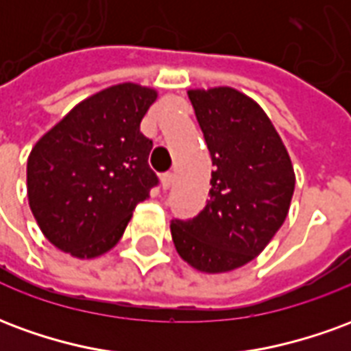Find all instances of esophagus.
Wrapping results in <instances>:
<instances>
[{
  "label": "esophagus",
  "mask_w": 351,
  "mask_h": 351,
  "mask_svg": "<svg viewBox=\"0 0 351 351\" xmlns=\"http://www.w3.org/2000/svg\"><path fill=\"white\" fill-rule=\"evenodd\" d=\"M173 184H175V173H165V175L161 176V188L163 190H169Z\"/></svg>",
  "instance_id": "1"
}]
</instances>
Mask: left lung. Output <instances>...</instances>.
Returning a JSON list of instances; mask_svg holds the SVG:
<instances>
[{"mask_svg":"<svg viewBox=\"0 0 351 351\" xmlns=\"http://www.w3.org/2000/svg\"><path fill=\"white\" fill-rule=\"evenodd\" d=\"M213 158L210 199L193 220L171 221L178 256L228 272L259 256L286 220L295 190L289 154L258 103L235 88L188 92Z\"/></svg>","mask_w":351,"mask_h":351,"instance_id":"8db88e82","label":"left lung"}]
</instances>
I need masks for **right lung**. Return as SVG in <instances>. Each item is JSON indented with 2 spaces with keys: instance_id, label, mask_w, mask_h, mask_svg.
<instances>
[{
  "instance_id": "add662e5",
  "label": "right lung",
  "mask_w": 351,
  "mask_h": 351,
  "mask_svg": "<svg viewBox=\"0 0 351 351\" xmlns=\"http://www.w3.org/2000/svg\"><path fill=\"white\" fill-rule=\"evenodd\" d=\"M152 88L116 84L80 101L27 158V199L43 235L75 258L103 256L122 239L158 176L141 120Z\"/></svg>"
}]
</instances>
